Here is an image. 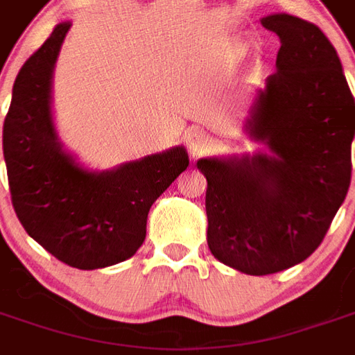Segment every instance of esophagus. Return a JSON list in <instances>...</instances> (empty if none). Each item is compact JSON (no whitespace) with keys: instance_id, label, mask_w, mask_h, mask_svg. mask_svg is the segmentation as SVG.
Here are the masks:
<instances>
[{"instance_id":"esophagus-1","label":"esophagus","mask_w":355,"mask_h":355,"mask_svg":"<svg viewBox=\"0 0 355 355\" xmlns=\"http://www.w3.org/2000/svg\"><path fill=\"white\" fill-rule=\"evenodd\" d=\"M186 144H188V150H190V154L192 157H200L201 154H205L209 148H211V139H209V135L201 131H196L192 135H188V139H186Z\"/></svg>"}]
</instances>
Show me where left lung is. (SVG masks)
Returning a JSON list of instances; mask_svg holds the SVG:
<instances>
[{"label": "left lung", "instance_id": "1", "mask_svg": "<svg viewBox=\"0 0 355 355\" xmlns=\"http://www.w3.org/2000/svg\"><path fill=\"white\" fill-rule=\"evenodd\" d=\"M261 22L282 47L245 132L266 150L198 162L209 249L249 275L287 270L320 247L350 188L355 135L354 96L325 34L287 12Z\"/></svg>", "mask_w": 355, "mask_h": 355}]
</instances>
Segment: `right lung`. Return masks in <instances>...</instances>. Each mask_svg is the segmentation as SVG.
Wrapping results in <instances>:
<instances>
[{"instance_id":"add662e5","label":"right lung","mask_w":355,"mask_h":355,"mask_svg":"<svg viewBox=\"0 0 355 355\" xmlns=\"http://www.w3.org/2000/svg\"><path fill=\"white\" fill-rule=\"evenodd\" d=\"M70 26V20L57 24L20 68L3 123V157L12 207L28 236L68 266L96 270L139 251L152 203L190 159L184 146H175L93 171L62 146L53 73Z\"/></svg>"}]
</instances>
